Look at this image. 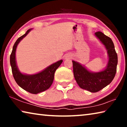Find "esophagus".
<instances>
[{"label": "esophagus", "instance_id": "34e87169", "mask_svg": "<svg viewBox=\"0 0 127 127\" xmlns=\"http://www.w3.org/2000/svg\"><path fill=\"white\" fill-rule=\"evenodd\" d=\"M71 57H72V55L70 54H66L65 56H64V59H69V58H70Z\"/></svg>", "mask_w": 127, "mask_h": 127}]
</instances>
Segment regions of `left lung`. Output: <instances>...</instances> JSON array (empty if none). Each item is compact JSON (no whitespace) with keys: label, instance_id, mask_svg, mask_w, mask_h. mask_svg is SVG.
Here are the masks:
<instances>
[{"label":"left lung","instance_id":"1","mask_svg":"<svg viewBox=\"0 0 127 127\" xmlns=\"http://www.w3.org/2000/svg\"><path fill=\"white\" fill-rule=\"evenodd\" d=\"M95 36L107 51L106 66L100 71L95 72L79 62L72 61L74 77L77 84L81 89L91 92L99 91L110 84L115 76L118 64V56L112 40L101 32L95 33Z\"/></svg>","mask_w":127,"mask_h":127}]
</instances>
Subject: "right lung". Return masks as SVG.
Returning a JSON list of instances; mask_svg holds the SVG:
<instances>
[{
    "label": "right lung",
    "instance_id": "1",
    "mask_svg": "<svg viewBox=\"0 0 127 127\" xmlns=\"http://www.w3.org/2000/svg\"><path fill=\"white\" fill-rule=\"evenodd\" d=\"M33 29L28 30L24 35L17 40L13 47L10 56V63L13 77L16 83L25 91L33 94H37L48 90L52 85L54 73L61 65L63 60H60L51 64L41 71L35 74H29L20 72L17 64L16 52L17 47L23 38L27 35Z\"/></svg>",
    "mask_w": 127,
    "mask_h": 127
}]
</instances>
